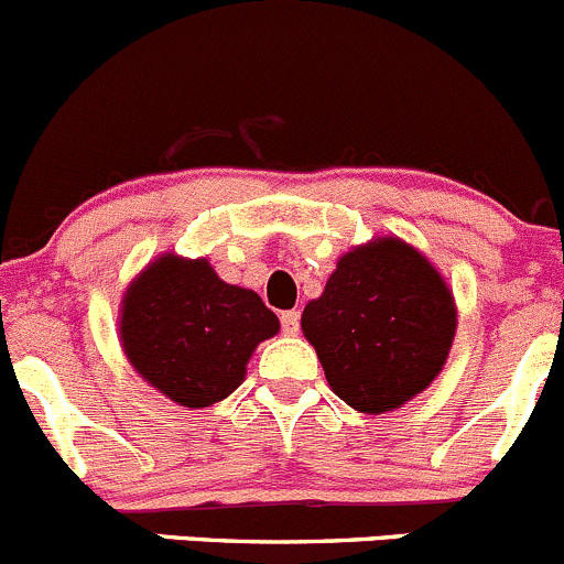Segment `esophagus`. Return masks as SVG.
Wrapping results in <instances>:
<instances>
[{
	"label": "esophagus",
	"instance_id": "esophagus-1",
	"mask_svg": "<svg viewBox=\"0 0 564 564\" xmlns=\"http://www.w3.org/2000/svg\"><path fill=\"white\" fill-rule=\"evenodd\" d=\"M282 330L284 334H299V325H301V312H295V310H288V312H282Z\"/></svg>",
	"mask_w": 564,
	"mask_h": 564
}]
</instances>
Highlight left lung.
<instances>
[{
	"label": "left lung",
	"mask_w": 564,
	"mask_h": 564,
	"mask_svg": "<svg viewBox=\"0 0 564 564\" xmlns=\"http://www.w3.org/2000/svg\"><path fill=\"white\" fill-rule=\"evenodd\" d=\"M301 328L330 391L352 410L382 415L426 391L448 361L456 304L440 271L397 236L341 254Z\"/></svg>",
	"instance_id": "1"
}]
</instances>
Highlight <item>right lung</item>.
<instances>
[{
  "mask_svg": "<svg viewBox=\"0 0 564 564\" xmlns=\"http://www.w3.org/2000/svg\"><path fill=\"white\" fill-rule=\"evenodd\" d=\"M276 330L280 321L260 295L219 280L206 258L162 254L121 299L127 361L182 408H212L230 397L254 347Z\"/></svg>",
  "mask_w": 564,
  "mask_h": 564,
  "instance_id": "1",
  "label": "right lung"
}]
</instances>
